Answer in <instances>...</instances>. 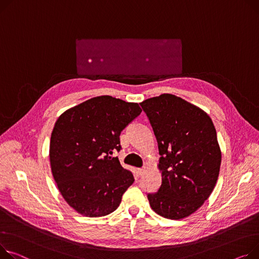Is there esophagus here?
Listing matches in <instances>:
<instances>
[{
	"label": "esophagus",
	"mask_w": 259,
	"mask_h": 259,
	"mask_svg": "<svg viewBox=\"0 0 259 259\" xmlns=\"http://www.w3.org/2000/svg\"><path fill=\"white\" fill-rule=\"evenodd\" d=\"M145 170H146V168H144V167H142V168H137V173H139V175H140V176H142V175L145 173Z\"/></svg>",
	"instance_id": "obj_1"
}]
</instances>
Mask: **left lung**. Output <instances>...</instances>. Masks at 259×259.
Wrapping results in <instances>:
<instances>
[{
  "instance_id": "left-lung-1",
  "label": "left lung",
  "mask_w": 259,
  "mask_h": 259,
  "mask_svg": "<svg viewBox=\"0 0 259 259\" xmlns=\"http://www.w3.org/2000/svg\"><path fill=\"white\" fill-rule=\"evenodd\" d=\"M156 136L161 185L148 194L157 214L180 220L208 199L217 183L222 155L209 115L174 95L163 94L141 103Z\"/></svg>"
}]
</instances>
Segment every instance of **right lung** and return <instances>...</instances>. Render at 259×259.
<instances>
[{"mask_svg": "<svg viewBox=\"0 0 259 259\" xmlns=\"http://www.w3.org/2000/svg\"><path fill=\"white\" fill-rule=\"evenodd\" d=\"M141 112L137 103L101 96L56 120L50 142L52 174L66 203L80 214L111 213L134 182L113 154L122 149L120 132Z\"/></svg>", "mask_w": 259, "mask_h": 259, "instance_id": "obj_1", "label": "right lung"}]
</instances>
